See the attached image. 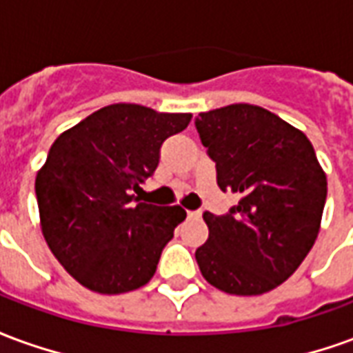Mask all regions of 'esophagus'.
<instances>
[{
  "mask_svg": "<svg viewBox=\"0 0 353 353\" xmlns=\"http://www.w3.org/2000/svg\"><path fill=\"white\" fill-rule=\"evenodd\" d=\"M200 215H202L200 210H187V217H189V219H199Z\"/></svg>",
  "mask_w": 353,
  "mask_h": 353,
  "instance_id": "1",
  "label": "esophagus"
}]
</instances>
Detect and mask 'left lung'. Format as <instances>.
<instances>
[{"instance_id":"obj_1","label":"left lung","mask_w":353,"mask_h":353,"mask_svg":"<svg viewBox=\"0 0 353 353\" xmlns=\"http://www.w3.org/2000/svg\"><path fill=\"white\" fill-rule=\"evenodd\" d=\"M221 191L240 194L229 214L204 212L210 229L194 257L214 288L263 295L308 255L319 232L327 177L310 139L270 111L232 103L194 119Z\"/></svg>"}]
</instances>
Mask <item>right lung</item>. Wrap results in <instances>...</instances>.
I'll return each mask as SVG.
<instances>
[{"instance_id":"add662e5","label":"right lung","mask_w":353,"mask_h":353,"mask_svg":"<svg viewBox=\"0 0 353 353\" xmlns=\"http://www.w3.org/2000/svg\"><path fill=\"white\" fill-rule=\"evenodd\" d=\"M191 113L113 103L60 134L35 177L43 236L81 285L119 295L153 278L164 245L187 214L139 202L132 191L153 176L164 139Z\"/></svg>"}]
</instances>
